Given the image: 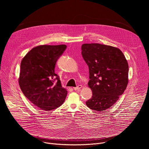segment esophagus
I'll return each instance as SVG.
<instances>
[{
  "mask_svg": "<svg viewBox=\"0 0 149 149\" xmlns=\"http://www.w3.org/2000/svg\"><path fill=\"white\" fill-rule=\"evenodd\" d=\"M82 88V86H81V85H79V86H77V87H74L73 88V89L74 90H77V91H78V90H80V89Z\"/></svg>",
  "mask_w": 149,
  "mask_h": 149,
  "instance_id": "1",
  "label": "esophagus"
}]
</instances>
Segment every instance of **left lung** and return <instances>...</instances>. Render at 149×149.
<instances>
[{
    "label": "left lung",
    "instance_id": "left-lung-1",
    "mask_svg": "<svg viewBox=\"0 0 149 149\" xmlns=\"http://www.w3.org/2000/svg\"><path fill=\"white\" fill-rule=\"evenodd\" d=\"M81 54L89 68L88 85L93 92L86 105L95 111L108 109L118 100L128 84L129 65L117 48L84 44Z\"/></svg>",
    "mask_w": 149,
    "mask_h": 149
}]
</instances>
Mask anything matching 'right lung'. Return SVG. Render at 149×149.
Returning a JSON list of instances; mask_svg holds the SVG:
<instances>
[{"mask_svg":"<svg viewBox=\"0 0 149 149\" xmlns=\"http://www.w3.org/2000/svg\"><path fill=\"white\" fill-rule=\"evenodd\" d=\"M66 48L65 45L38 46L21 62L20 88L25 96L41 110L55 109L65 100L67 91L62 87L55 67Z\"/></svg>","mask_w":149,"mask_h":149,"instance_id":"add662e5","label":"right lung"}]
</instances>
